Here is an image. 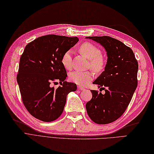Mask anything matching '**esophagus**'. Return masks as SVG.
<instances>
[{"mask_svg": "<svg viewBox=\"0 0 154 154\" xmlns=\"http://www.w3.org/2000/svg\"><path fill=\"white\" fill-rule=\"evenodd\" d=\"M78 89H80V90H84L85 89L84 87H83L82 86H78Z\"/></svg>", "mask_w": 154, "mask_h": 154, "instance_id": "obj_1", "label": "esophagus"}]
</instances>
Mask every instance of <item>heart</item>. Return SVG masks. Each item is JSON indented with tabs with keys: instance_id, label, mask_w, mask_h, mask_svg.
I'll return each mask as SVG.
<instances>
[{
	"instance_id": "obj_1",
	"label": "heart",
	"mask_w": 154,
	"mask_h": 154,
	"mask_svg": "<svg viewBox=\"0 0 154 154\" xmlns=\"http://www.w3.org/2000/svg\"><path fill=\"white\" fill-rule=\"evenodd\" d=\"M80 52L90 60V66L96 71H100L105 66V61L102 57L100 49L90 43H83L80 47ZM61 63L66 69L72 67V51H67L61 57ZM93 71H74L69 74L70 80L77 85L85 86L93 80Z\"/></svg>"
}]
</instances>
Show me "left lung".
<instances>
[{"mask_svg":"<svg viewBox=\"0 0 154 154\" xmlns=\"http://www.w3.org/2000/svg\"><path fill=\"white\" fill-rule=\"evenodd\" d=\"M105 48L107 61L105 69L93 84L105 94L91 90L93 97L86 103L90 119L98 124L115 121L126 111L137 87L138 62L132 50L109 36L87 37Z\"/></svg>","mask_w":154,"mask_h":154,"instance_id":"8db88e82","label":"left lung"}]
</instances>
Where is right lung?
Returning <instances> with one entry per match:
<instances>
[{
    "mask_svg": "<svg viewBox=\"0 0 154 154\" xmlns=\"http://www.w3.org/2000/svg\"><path fill=\"white\" fill-rule=\"evenodd\" d=\"M77 37L47 35L29 43L20 56L17 81L22 100L33 117L52 122L63 113L67 94L76 91L75 84L67 82L61 63L63 54L78 42ZM59 81L57 89L51 82Z\"/></svg>",
    "mask_w": 154,
    "mask_h": 154,
    "instance_id": "1",
    "label": "right lung"
}]
</instances>
